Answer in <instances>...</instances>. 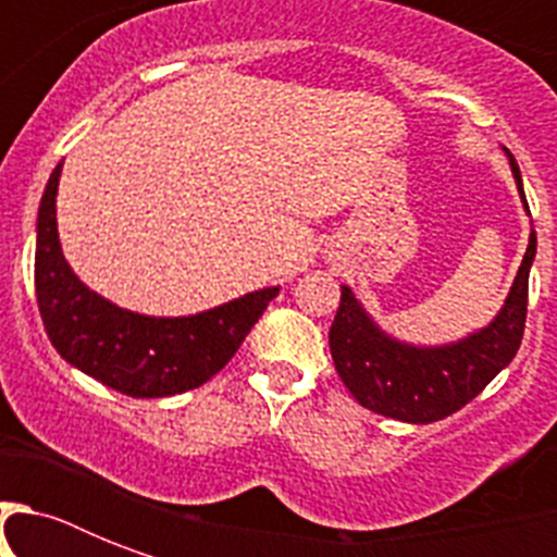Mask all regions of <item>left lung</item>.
<instances>
[{"label": "left lung", "instance_id": "obj_1", "mask_svg": "<svg viewBox=\"0 0 557 557\" xmlns=\"http://www.w3.org/2000/svg\"><path fill=\"white\" fill-rule=\"evenodd\" d=\"M511 173L520 182L518 161L511 159ZM527 205V196H523ZM535 231L529 234L527 257L520 262L500 314L485 330L448 347H410L389 338L370 321L356 295L341 286V306L330 330V349L335 370L347 389L367 410L398 422L428 424L457 413L485 384L509 367L520 349L527 330L529 265L535 260Z\"/></svg>", "mask_w": 557, "mask_h": 557}]
</instances>
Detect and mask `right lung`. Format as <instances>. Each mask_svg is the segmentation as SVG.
<instances>
[{
	"instance_id": "right-lung-1",
	"label": "right lung",
	"mask_w": 557,
	"mask_h": 557,
	"mask_svg": "<svg viewBox=\"0 0 557 557\" xmlns=\"http://www.w3.org/2000/svg\"><path fill=\"white\" fill-rule=\"evenodd\" d=\"M57 182L60 164L39 201L34 253L37 306L57 352L133 398L176 396L213 379L280 288H260L190 318H147L117 309L83 286L65 262L57 236Z\"/></svg>"
}]
</instances>
